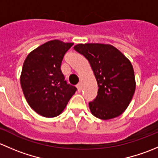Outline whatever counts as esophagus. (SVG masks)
Wrapping results in <instances>:
<instances>
[{
    "label": "esophagus",
    "instance_id": "1",
    "mask_svg": "<svg viewBox=\"0 0 158 158\" xmlns=\"http://www.w3.org/2000/svg\"><path fill=\"white\" fill-rule=\"evenodd\" d=\"M76 87H77V89H78V90L79 91H81V83H79V84H77V85H76Z\"/></svg>",
    "mask_w": 158,
    "mask_h": 158
}]
</instances>
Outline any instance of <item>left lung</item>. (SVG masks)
I'll use <instances>...</instances> for the list:
<instances>
[{
  "label": "left lung",
  "mask_w": 158,
  "mask_h": 158,
  "mask_svg": "<svg viewBox=\"0 0 158 158\" xmlns=\"http://www.w3.org/2000/svg\"><path fill=\"white\" fill-rule=\"evenodd\" d=\"M75 50L89 60L98 83V95L89 103L95 117L109 120L128 108L135 91L133 66L129 60L110 44H77Z\"/></svg>",
  "instance_id": "obj_1"
}]
</instances>
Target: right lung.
Masks as SVG:
<instances>
[{"label":"right lung","mask_w":158,"mask_h":158,"mask_svg":"<svg viewBox=\"0 0 158 158\" xmlns=\"http://www.w3.org/2000/svg\"><path fill=\"white\" fill-rule=\"evenodd\" d=\"M73 45L59 40L48 41L28 54L20 75V85L32 109L47 118L63 112L77 89L62 73L65 53Z\"/></svg>","instance_id":"right-lung-1"}]
</instances>
